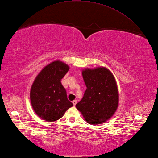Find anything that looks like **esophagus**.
Returning <instances> with one entry per match:
<instances>
[{"label":"esophagus","mask_w":158,"mask_h":158,"mask_svg":"<svg viewBox=\"0 0 158 158\" xmlns=\"http://www.w3.org/2000/svg\"><path fill=\"white\" fill-rule=\"evenodd\" d=\"M72 103H73V105H74V106H75V105H76V103H77V101H76V100H74V101H72Z\"/></svg>","instance_id":"1"}]
</instances>
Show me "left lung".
<instances>
[{
  "label": "left lung",
  "mask_w": 158,
  "mask_h": 158,
  "mask_svg": "<svg viewBox=\"0 0 158 158\" xmlns=\"http://www.w3.org/2000/svg\"><path fill=\"white\" fill-rule=\"evenodd\" d=\"M82 74L86 90L76 107L88 123L101 124L112 117L117 109L118 92L116 80L105 67L86 68Z\"/></svg>",
  "instance_id": "1"
}]
</instances>
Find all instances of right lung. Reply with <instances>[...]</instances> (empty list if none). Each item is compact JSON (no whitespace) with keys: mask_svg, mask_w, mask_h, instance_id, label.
<instances>
[{"mask_svg":"<svg viewBox=\"0 0 158 158\" xmlns=\"http://www.w3.org/2000/svg\"><path fill=\"white\" fill-rule=\"evenodd\" d=\"M70 67L57 60L42 69L31 88L30 100L35 113L48 122L58 120L73 106L61 80Z\"/></svg>","mask_w":158,"mask_h":158,"instance_id":"obj_1","label":"right lung"}]
</instances>
